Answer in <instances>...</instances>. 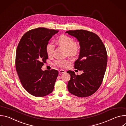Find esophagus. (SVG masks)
Listing matches in <instances>:
<instances>
[{
	"mask_svg": "<svg viewBox=\"0 0 126 126\" xmlns=\"http://www.w3.org/2000/svg\"><path fill=\"white\" fill-rule=\"evenodd\" d=\"M59 74H62L65 73V71H64V70H63V69H61V70H59Z\"/></svg>",
	"mask_w": 126,
	"mask_h": 126,
	"instance_id": "obj_1",
	"label": "esophagus"
}]
</instances>
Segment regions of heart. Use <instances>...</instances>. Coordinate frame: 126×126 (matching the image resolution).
Returning <instances> with one entry per match:
<instances>
[{
  "label": "heart",
  "instance_id": "obj_1",
  "mask_svg": "<svg viewBox=\"0 0 126 126\" xmlns=\"http://www.w3.org/2000/svg\"><path fill=\"white\" fill-rule=\"evenodd\" d=\"M58 44L66 50L69 55H76L79 51V47L76 44L75 40L71 37L66 35H62L58 40ZM54 45L52 42L48 43L46 46V52L48 56H51L54 51ZM67 60H61L55 61V64L60 67H64L69 63Z\"/></svg>",
  "mask_w": 126,
  "mask_h": 126
}]
</instances>
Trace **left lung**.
<instances>
[{"instance_id": "obj_1", "label": "left lung", "mask_w": 126, "mask_h": 126, "mask_svg": "<svg viewBox=\"0 0 126 126\" xmlns=\"http://www.w3.org/2000/svg\"><path fill=\"white\" fill-rule=\"evenodd\" d=\"M79 41L80 51L75 62V69L82 71L80 75L68 71L71 79L67 83L69 92L79 97L91 95L101 85L106 70L108 56L101 38L94 33L86 30L66 31Z\"/></svg>"}]
</instances>
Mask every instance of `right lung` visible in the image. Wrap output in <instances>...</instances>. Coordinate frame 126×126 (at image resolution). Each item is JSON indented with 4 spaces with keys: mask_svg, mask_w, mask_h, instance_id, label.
<instances>
[{
    "mask_svg": "<svg viewBox=\"0 0 126 126\" xmlns=\"http://www.w3.org/2000/svg\"><path fill=\"white\" fill-rule=\"evenodd\" d=\"M59 31L39 27L22 36L17 47L16 70L24 89L32 95L46 96L53 90L59 72L55 69L43 71L41 67L48 55L46 46Z\"/></svg>",
    "mask_w": 126,
    "mask_h": 126,
    "instance_id": "add662e5",
    "label": "right lung"
}]
</instances>
